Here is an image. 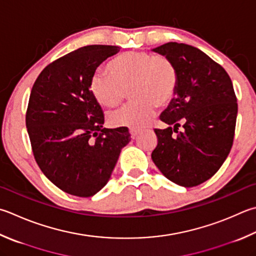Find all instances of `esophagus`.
I'll list each match as a JSON object with an SVG mask.
<instances>
[{
    "label": "esophagus",
    "instance_id": "obj_1",
    "mask_svg": "<svg viewBox=\"0 0 256 256\" xmlns=\"http://www.w3.org/2000/svg\"><path fill=\"white\" fill-rule=\"evenodd\" d=\"M140 134V132L139 130H136V129H130V136H132V139H136L138 137V134Z\"/></svg>",
    "mask_w": 256,
    "mask_h": 256
}]
</instances>
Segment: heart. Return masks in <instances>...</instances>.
Here are the masks:
<instances>
[{"label": "heart", "instance_id": "1", "mask_svg": "<svg viewBox=\"0 0 256 256\" xmlns=\"http://www.w3.org/2000/svg\"><path fill=\"white\" fill-rule=\"evenodd\" d=\"M110 74L96 70L90 78V91L104 107L122 104L126 91L132 101L109 114L114 127L142 129L152 122L156 106L166 107L175 98L178 72L165 56L146 51L124 53L109 64Z\"/></svg>", "mask_w": 256, "mask_h": 256}]
</instances>
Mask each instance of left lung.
I'll list each match as a JSON object with an SVG mask.
<instances>
[{
    "label": "left lung",
    "instance_id": "8db88e82",
    "mask_svg": "<svg viewBox=\"0 0 256 256\" xmlns=\"http://www.w3.org/2000/svg\"><path fill=\"white\" fill-rule=\"evenodd\" d=\"M152 51L170 58L178 72L177 97L160 114L168 127L155 129L152 162L172 182L194 187L220 170L232 148L238 116L232 80L195 46L168 42Z\"/></svg>",
    "mask_w": 256,
    "mask_h": 256
}]
</instances>
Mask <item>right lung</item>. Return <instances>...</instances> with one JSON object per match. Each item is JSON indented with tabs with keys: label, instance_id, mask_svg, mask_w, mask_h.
Listing matches in <instances>:
<instances>
[{
	"label": "right lung",
	"instance_id": "obj_1",
	"mask_svg": "<svg viewBox=\"0 0 256 256\" xmlns=\"http://www.w3.org/2000/svg\"><path fill=\"white\" fill-rule=\"evenodd\" d=\"M119 46L79 48L48 64L32 86L26 124L33 156L51 182L70 195L90 197L107 184L127 128H104V112L90 91L96 69Z\"/></svg>",
	"mask_w": 256,
	"mask_h": 256
}]
</instances>
